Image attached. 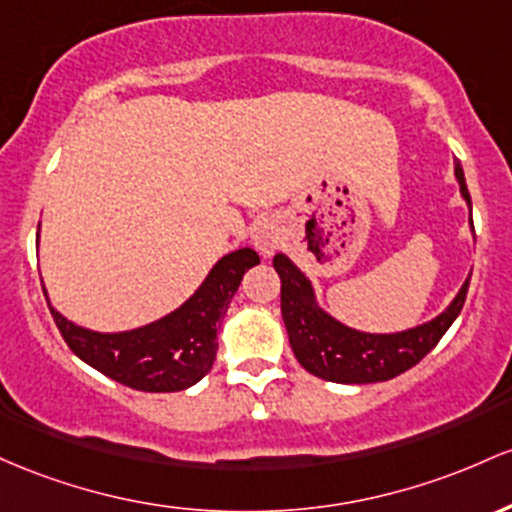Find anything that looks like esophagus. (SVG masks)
<instances>
[{
  "instance_id": "34e87169",
  "label": "esophagus",
  "mask_w": 512,
  "mask_h": 512,
  "mask_svg": "<svg viewBox=\"0 0 512 512\" xmlns=\"http://www.w3.org/2000/svg\"><path fill=\"white\" fill-rule=\"evenodd\" d=\"M254 244L263 256L273 254V251L278 249V246H280V229L275 227V222H271V220L258 222V227L254 229Z\"/></svg>"
}]
</instances>
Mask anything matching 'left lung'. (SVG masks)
I'll return each instance as SVG.
<instances>
[{
    "label": "left lung",
    "mask_w": 512,
    "mask_h": 512,
    "mask_svg": "<svg viewBox=\"0 0 512 512\" xmlns=\"http://www.w3.org/2000/svg\"><path fill=\"white\" fill-rule=\"evenodd\" d=\"M459 191L472 208L467 181L459 162H455ZM273 268L280 275V312L295 358L307 372L321 380L338 384L387 382L409 367L421 363L438 346L452 321L462 312L467 300L469 280L457 292L450 307L428 324L399 333H363L348 329L314 302L312 283L290 258L275 254ZM472 278V275H469Z\"/></svg>",
    "instance_id": "obj_1"
}]
</instances>
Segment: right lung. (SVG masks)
Wrapping results in <instances>:
<instances>
[{
    "instance_id": "obj_1",
    "label": "right lung",
    "mask_w": 512,
    "mask_h": 512,
    "mask_svg": "<svg viewBox=\"0 0 512 512\" xmlns=\"http://www.w3.org/2000/svg\"><path fill=\"white\" fill-rule=\"evenodd\" d=\"M258 261L254 249L222 256L191 300L142 329L89 331L48 307L65 343L86 365L140 392H181L212 370L217 329L244 273Z\"/></svg>"
}]
</instances>
